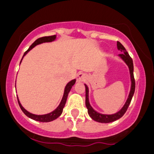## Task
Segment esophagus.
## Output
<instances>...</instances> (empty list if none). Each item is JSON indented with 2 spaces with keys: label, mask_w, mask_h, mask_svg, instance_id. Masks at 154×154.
I'll return each instance as SVG.
<instances>
[{
  "label": "esophagus",
  "mask_w": 154,
  "mask_h": 154,
  "mask_svg": "<svg viewBox=\"0 0 154 154\" xmlns=\"http://www.w3.org/2000/svg\"><path fill=\"white\" fill-rule=\"evenodd\" d=\"M86 79L85 74L82 72H79L77 75V81L78 82H84Z\"/></svg>",
  "instance_id": "esophagus-1"
}]
</instances>
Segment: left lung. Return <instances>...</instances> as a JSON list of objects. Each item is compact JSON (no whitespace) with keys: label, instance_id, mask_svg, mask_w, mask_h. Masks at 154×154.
Instances as JSON below:
<instances>
[{"label":"left lung","instance_id":"left-lung-1","mask_svg":"<svg viewBox=\"0 0 154 154\" xmlns=\"http://www.w3.org/2000/svg\"><path fill=\"white\" fill-rule=\"evenodd\" d=\"M117 48L119 50H120V51H122V53H123V54H120V55H119V57L126 62V64L128 65V67H129V69H130V79H131V89H130V94H129V96H128V99L127 100H126V103H125V105L123 106V108L121 109L119 112H116V113L115 114H112V115H105V114L99 113V112L95 111V110L92 108V106H90L89 102V89H88V86L85 84V106H86V108L88 109V113H89V116H90L92 119H94V120L96 121V122H99V123H111V122L117 120L119 118L122 117V116L125 114V112H126L128 107L130 106L133 94H134V92H135V79H134V75H133V59H132L131 57L130 56V55L128 54L126 48L123 47V45L121 44L119 42H117Z\"/></svg>","mask_w":154,"mask_h":154}]
</instances>
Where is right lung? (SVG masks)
I'll use <instances>...</instances> for the list:
<instances>
[{
	"instance_id": "obj_1",
	"label": "right lung",
	"mask_w": 154,
	"mask_h": 154,
	"mask_svg": "<svg viewBox=\"0 0 154 154\" xmlns=\"http://www.w3.org/2000/svg\"><path fill=\"white\" fill-rule=\"evenodd\" d=\"M55 38H56V36H55V35H51V36H45V37H42V38H39L37 39V40L34 42L33 44L30 46L29 48H28V49L24 52L23 57L26 55L27 53H28L30 50L32 49L35 46H36L37 45L42 44V43H44V42H52V41L55 40ZM22 58H21V60H22ZM20 63H21V62H20ZM75 83V79H73L72 80V81L69 82V83L66 85V86H65V92H64L63 97H62V101H61L60 104H59V106H58L57 107L54 111H52V112H50V113L45 114V115H35V114L31 113V112H28V111H27V110L25 109L22 106H21V104L20 103V102H19L18 99H17L19 106H20V108L21 109L22 112H24V113L28 117L31 118V119H34V120L39 121V122H44V123L45 122V123L46 122H51V121L57 119L58 116H60L61 114L62 113L63 108L64 106H65L66 100H67V97H68V95H69V92H70L72 87V85H74Z\"/></svg>"
}]
</instances>
